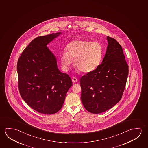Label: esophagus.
I'll list each match as a JSON object with an SVG mask.
<instances>
[{
	"instance_id": "1",
	"label": "esophagus",
	"mask_w": 148,
	"mask_h": 148,
	"mask_svg": "<svg viewBox=\"0 0 148 148\" xmlns=\"http://www.w3.org/2000/svg\"><path fill=\"white\" fill-rule=\"evenodd\" d=\"M77 81H78V80L75 77H73L72 78V81H73V83H76V82H77Z\"/></svg>"
}]
</instances>
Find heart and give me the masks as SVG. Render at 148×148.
I'll use <instances>...</instances> for the list:
<instances>
[{
    "mask_svg": "<svg viewBox=\"0 0 148 148\" xmlns=\"http://www.w3.org/2000/svg\"><path fill=\"white\" fill-rule=\"evenodd\" d=\"M67 52L63 51L60 56L64 71L69 70L74 60L75 67L83 73H88L96 70L100 65L103 56V48L98 42L77 40L69 42Z\"/></svg>",
    "mask_w": 148,
    "mask_h": 148,
    "instance_id": "obj_1",
    "label": "heart"
}]
</instances>
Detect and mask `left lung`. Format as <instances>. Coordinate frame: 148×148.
Returning <instances> with one entry per match:
<instances>
[{
  "instance_id": "obj_1",
  "label": "left lung",
  "mask_w": 148,
  "mask_h": 148,
  "mask_svg": "<svg viewBox=\"0 0 148 148\" xmlns=\"http://www.w3.org/2000/svg\"><path fill=\"white\" fill-rule=\"evenodd\" d=\"M106 38L108 45L102 63L80 79L81 101L93 114L104 112L121 100L129 74L121 46L114 38Z\"/></svg>"
}]
</instances>
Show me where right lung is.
Returning <instances> with one entry per match:
<instances>
[{"mask_svg": "<svg viewBox=\"0 0 148 148\" xmlns=\"http://www.w3.org/2000/svg\"><path fill=\"white\" fill-rule=\"evenodd\" d=\"M62 33L35 38L19 57L17 70L21 98L38 113L51 115L61 110L73 82L57 66L47 45Z\"/></svg>", "mask_w": 148, "mask_h": 148, "instance_id": "1", "label": "right lung"}]
</instances>
